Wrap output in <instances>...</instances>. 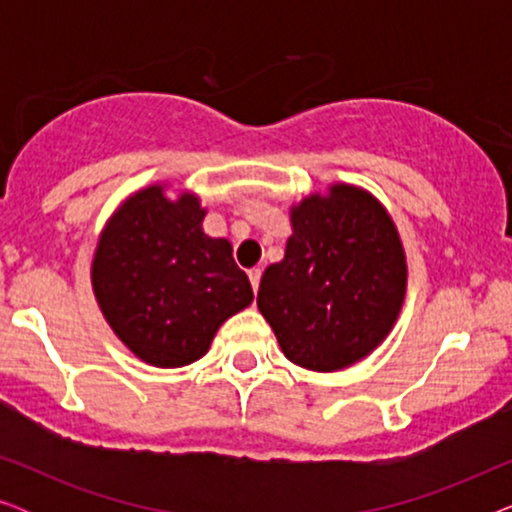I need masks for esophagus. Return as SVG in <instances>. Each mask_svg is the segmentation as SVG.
<instances>
[{
  "label": "esophagus",
  "instance_id": "1",
  "mask_svg": "<svg viewBox=\"0 0 512 512\" xmlns=\"http://www.w3.org/2000/svg\"><path fill=\"white\" fill-rule=\"evenodd\" d=\"M249 282H251V289H254V293H256L258 284H261V270H258V268L249 270Z\"/></svg>",
  "mask_w": 512,
  "mask_h": 512
}]
</instances>
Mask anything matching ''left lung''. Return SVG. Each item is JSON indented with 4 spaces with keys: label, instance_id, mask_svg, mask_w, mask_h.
<instances>
[{
    "label": "left lung",
    "instance_id": "8db88e82",
    "mask_svg": "<svg viewBox=\"0 0 512 512\" xmlns=\"http://www.w3.org/2000/svg\"><path fill=\"white\" fill-rule=\"evenodd\" d=\"M289 216L293 233L263 272L258 310L291 363L345 370L373 354L401 314V235L373 193L342 181L293 202Z\"/></svg>",
    "mask_w": 512,
    "mask_h": 512
}]
</instances>
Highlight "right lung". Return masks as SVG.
<instances>
[{
  "label": "right lung",
  "mask_w": 512,
  "mask_h": 512,
  "mask_svg": "<svg viewBox=\"0 0 512 512\" xmlns=\"http://www.w3.org/2000/svg\"><path fill=\"white\" fill-rule=\"evenodd\" d=\"M207 209L165 181L128 195L104 223L90 284L116 338L139 361L181 368L202 359L223 321L251 305L233 244L202 230Z\"/></svg>",
  "instance_id": "right-lung-1"
}]
</instances>
